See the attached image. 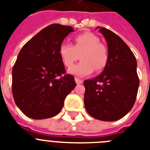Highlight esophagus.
Here are the masks:
<instances>
[{
	"mask_svg": "<svg viewBox=\"0 0 150 150\" xmlns=\"http://www.w3.org/2000/svg\"><path fill=\"white\" fill-rule=\"evenodd\" d=\"M75 81L77 84H82V82H83V80L80 79L79 78H75Z\"/></svg>",
	"mask_w": 150,
	"mask_h": 150,
	"instance_id": "obj_1",
	"label": "esophagus"
}]
</instances>
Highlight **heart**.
<instances>
[{
    "instance_id": "1",
    "label": "heart",
    "mask_w": 150,
    "mask_h": 150,
    "mask_svg": "<svg viewBox=\"0 0 150 150\" xmlns=\"http://www.w3.org/2000/svg\"><path fill=\"white\" fill-rule=\"evenodd\" d=\"M80 63L68 70V72L77 76H86L95 69L101 71L108 61L107 48L100 43V39L92 33H83L74 38V45L62 43L59 48V55L64 64L70 68L79 58Z\"/></svg>"
}]
</instances>
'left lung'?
<instances>
[{
  "instance_id": "1",
  "label": "left lung",
  "mask_w": 150,
  "mask_h": 150,
  "mask_svg": "<svg viewBox=\"0 0 150 150\" xmlns=\"http://www.w3.org/2000/svg\"><path fill=\"white\" fill-rule=\"evenodd\" d=\"M96 29L107 41L108 61L97 77L84 81L85 107L94 118L117 121L130 111L136 100L137 61L121 37L106 28Z\"/></svg>"
}]
</instances>
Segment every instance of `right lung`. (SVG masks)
Returning <instances> with one entry per match:
<instances>
[{
    "label": "right lung",
    "mask_w": 150,
    "mask_h": 150,
    "mask_svg": "<svg viewBox=\"0 0 150 150\" xmlns=\"http://www.w3.org/2000/svg\"><path fill=\"white\" fill-rule=\"evenodd\" d=\"M71 32V26L50 25L20 50L12 69V94L27 117L40 120L57 115L76 86L72 75L61 76L65 69L59 55L64 39Z\"/></svg>",
    "instance_id": "add662e5"
}]
</instances>
